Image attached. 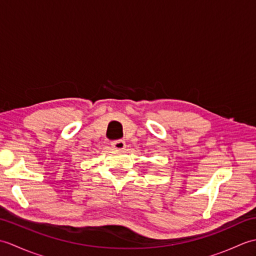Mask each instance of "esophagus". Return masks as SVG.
<instances>
[{"instance_id": "obj_1", "label": "esophagus", "mask_w": 256, "mask_h": 256, "mask_svg": "<svg viewBox=\"0 0 256 256\" xmlns=\"http://www.w3.org/2000/svg\"><path fill=\"white\" fill-rule=\"evenodd\" d=\"M112 146L116 150H124L125 148V142L122 140H114V142H112Z\"/></svg>"}]
</instances>
